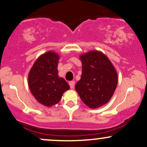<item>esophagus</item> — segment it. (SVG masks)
I'll list each match as a JSON object with an SVG mask.
<instances>
[{
    "instance_id": "obj_1",
    "label": "esophagus",
    "mask_w": 147,
    "mask_h": 147,
    "mask_svg": "<svg viewBox=\"0 0 147 147\" xmlns=\"http://www.w3.org/2000/svg\"><path fill=\"white\" fill-rule=\"evenodd\" d=\"M75 81H70L69 82V85H70L71 88H74V87H75Z\"/></svg>"
}]
</instances>
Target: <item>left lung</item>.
Here are the masks:
<instances>
[{
    "label": "left lung",
    "instance_id": "obj_1",
    "mask_svg": "<svg viewBox=\"0 0 147 147\" xmlns=\"http://www.w3.org/2000/svg\"><path fill=\"white\" fill-rule=\"evenodd\" d=\"M80 59L82 73L75 89L88 107H101L110 100L117 88V71L107 56L100 51H89L80 56Z\"/></svg>",
    "mask_w": 147,
    "mask_h": 147
}]
</instances>
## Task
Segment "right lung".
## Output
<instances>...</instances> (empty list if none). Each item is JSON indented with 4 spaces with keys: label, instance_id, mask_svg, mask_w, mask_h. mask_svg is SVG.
<instances>
[{
    "label": "right lung",
    "instance_id": "1",
    "mask_svg": "<svg viewBox=\"0 0 147 147\" xmlns=\"http://www.w3.org/2000/svg\"><path fill=\"white\" fill-rule=\"evenodd\" d=\"M59 56L53 51L40 56L30 69L28 86L35 99L47 107L61 100L63 93L70 88L63 78L58 75Z\"/></svg>",
    "mask_w": 147,
    "mask_h": 147
}]
</instances>
